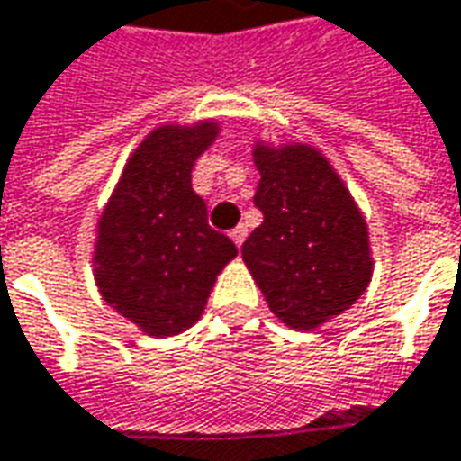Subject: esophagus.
Here are the masks:
<instances>
[{"label": "esophagus", "mask_w": 461, "mask_h": 461, "mask_svg": "<svg viewBox=\"0 0 461 461\" xmlns=\"http://www.w3.org/2000/svg\"><path fill=\"white\" fill-rule=\"evenodd\" d=\"M230 237H231V242L237 244V247H242L244 237H247V227H244V224H240V227H234V230L230 231Z\"/></svg>", "instance_id": "esophagus-1"}]
</instances>
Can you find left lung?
Returning a JSON list of instances; mask_svg holds the SVG:
<instances>
[{"label": "left lung", "mask_w": 461, "mask_h": 461, "mask_svg": "<svg viewBox=\"0 0 461 461\" xmlns=\"http://www.w3.org/2000/svg\"><path fill=\"white\" fill-rule=\"evenodd\" d=\"M255 206L262 224L242 257L270 310L312 330L348 310L371 280L368 231L348 189L308 146H257Z\"/></svg>", "instance_id": "obj_1"}]
</instances>
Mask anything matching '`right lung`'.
<instances>
[{
    "instance_id": "right-lung-1",
    "label": "right lung",
    "mask_w": 461,
    "mask_h": 461,
    "mask_svg": "<svg viewBox=\"0 0 461 461\" xmlns=\"http://www.w3.org/2000/svg\"><path fill=\"white\" fill-rule=\"evenodd\" d=\"M217 125L156 128L125 166L98 224L95 280L103 297L149 336H176L199 321L221 267L237 255L206 221L191 166Z\"/></svg>"
}]
</instances>
